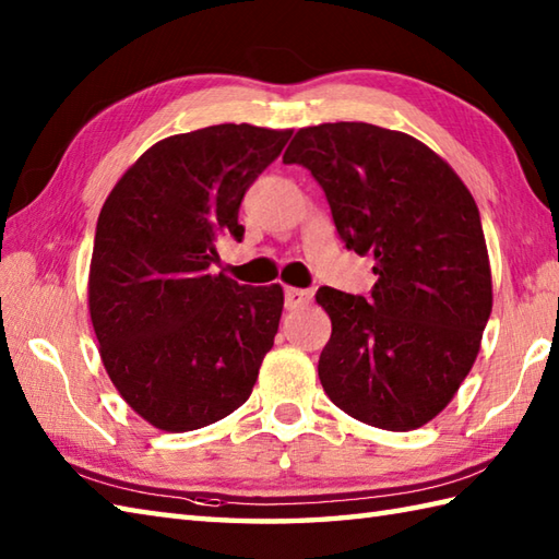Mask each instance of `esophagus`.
Listing matches in <instances>:
<instances>
[{"label": "esophagus", "instance_id": "obj_1", "mask_svg": "<svg viewBox=\"0 0 559 559\" xmlns=\"http://www.w3.org/2000/svg\"><path fill=\"white\" fill-rule=\"evenodd\" d=\"M312 290H302V288H286V307L288 310H300V307H307L312 302Z\"/></svg>", "mask_w": 559, "mask_h": 559}]
</instances>
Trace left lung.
<instances>
[{
    "label": "left lung",
    "mask_w": 559,
    "mask_h": 559,
    "mask_svg": "<svg viewBox=\"0 0 559 559\" xmlns=\"http://www.w3.org/2000/svg\"><path fill=\"white\" fill-rule=\"evenodd\" d=\"M314 175L348 249L372 254L367 302L319 288L326 396L379 430H418L478 358L492 312L480 213L454 168L411 134L367 122L302 127L283 153Z\"/></svg>",
    "instance_id": "obj_1"
}]
</instances>
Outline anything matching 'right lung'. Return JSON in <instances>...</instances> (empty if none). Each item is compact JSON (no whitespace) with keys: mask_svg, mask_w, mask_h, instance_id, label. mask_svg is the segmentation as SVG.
Returning a JSON list of instances; mask_svg holds the SVG:
<instances>
[{"mask_svg":"<svg viewBox=\"0 0 559 559\" xmlns=\"http://www.w3.org/2000/svg\"><path fill=\"white\" fill-rule=\"evenodd\" d=\"M290 129L216 124L153 144L105 199L88 312L115 389L165 432L216 423L249 399L283 312V288L211 273L240 240L242 197Z\"/></svg>","mask_w":559,"mask_h":559,"instance_id":"1","label":"right lung"}]
</instances>
